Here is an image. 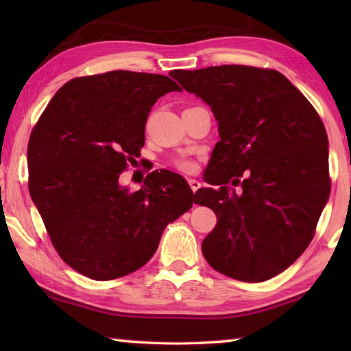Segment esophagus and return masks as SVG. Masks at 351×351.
Wrapping results in <instances>:
<instances>
[{
  "mask_svg": "<svg viewBox=\"0 0 351 351\" xmlns=\"http://www.w3.org/2000/svg\"><path fill=\"white\" fill-rule=\"evenodd\" d=\"M189 186H190V189H192V192L195 193V192H197V190L201 187V182H199L198 180H193V178H190V180H189Z\"/></svg>",
  "mask_w": 351,
  "mask_h": 351,
  "instance_id": "obj_1",
  "label": "esophagus"
}]
</instances>
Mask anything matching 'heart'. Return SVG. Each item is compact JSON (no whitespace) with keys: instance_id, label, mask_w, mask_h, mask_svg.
Returning <instances> with one entry per match:
<instances>
[{"instance_id":"1","label":"heart","mask_w":351,"mask_h":351,"mask_svg":"<svg viewBox=\"0 0 351 351\" xmlns=\"http://www.w3.org/2000/svg\"><path fill=\"white\" fill-rule=\"evenodd\" d=\"M176 164L181 170H186V171L193 170V162L189 161V159H180V161H178Z\"/></svg>"}]
</instances>
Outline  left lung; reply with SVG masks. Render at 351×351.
<instances>
[{"mask_svg": "<svg viewBox=\"0 0 351 351\" xmlns=\"http://www.w3.org/2000/svg\"><path fill=\"white\" fill-rule=\"evenodd\" d=\"M170 75L210 106L219 141L195 203L218 218L203 240L213 269L241 282L280 274L310 245L330 198L328 138L283 74L223 64ZM241 184L235 193L228 187Z\"/></svg>", "mask_w": 351, "mask_h": 351, "instance_id": "left-lung-1", "label": "left lung"}]
</instances>
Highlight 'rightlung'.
Listing matches in <instances>:
<instances>
[{
	"mask_svg": "<svg viewBox=\"0 0 351 351\" xmlns=\"http://www.w3.org/2000/svg\"><path fill=\"white\" fill-rule=\"evenodd\" d=\"M170 91L181 88L161 74L79 77L56 93L32 130L31 198L64 263L93 280L144 266L165 226L195 203L186 180L169 170L152 171L136 192L119 184L144 147L148 112Z\"/></svg>",
	"mask_w": 351,
	"mask_h": 351,
	"instance_id": "right-lung-1",
	"label": "right lung"
}]
</instances>
